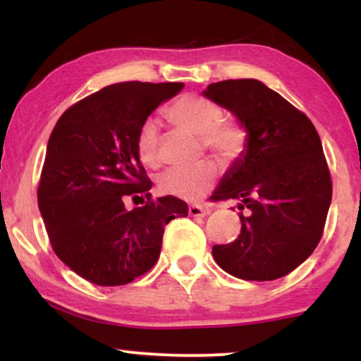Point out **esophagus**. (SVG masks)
<instances>
[{"label":"esophagus","mask_w":361,"mask_h":361,"mask_svg":"<svg viewBox=\"0 0 361 361\" xmlns=\"http://www.w3.org/2000/svg\"><path fill=\"white\" fill-rule=\"evenodd\" d=\"M189 214H190L192 216H205L207 214H210V210L207 209L205 205L192 204V205H189Z\"/></svg>","instance_id":"esophagus-1"}]
</instances>
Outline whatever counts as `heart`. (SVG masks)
I'll return each instance as SVG.
<instances>
[{
  "instance_id": "b5f03b06",
  "label": "heart",
  "mask_w": 361,
  "mask_h": 361,
  "mask_svg": "<svg viewBox=\"0 0 361 361\" xmlns=\"http://www.w3.org/2000/svg\"><path fill=\"white\" fill-rule=\"evenodd\" d=\"M172 125L200 135V142L225 161H235L243 154L248 131L236 118L224 116V108L212 98L199 93H187L172 102L166 110ZM136 152L146 167H159V133L154 121L142 123L136 135ZM219 166L212 159H202L192 166L172 167L157 177L161 194L182 200H199L215 185Z\"/></svg>"
}]
</instances>
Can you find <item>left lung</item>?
Here are the masks:
<instances>
[{"label": "left lung", "instance_id": "left-lung-1", "mask_svg": "<svg viewBox=\"0 0 361 361\" xmlns=\"http://www.w3.org/2000/svg\"><path fill=\"white\" fill-rule=\"evenodd\" d=\"M205 97L233 111L248 131L246 152L210 197L236 199L241 233L214 245L235 278L273 281L294 271L322 238L332 179L322 142L305 113L255 78L210 83Z\"/></svg>", "mask_w": 361, "mask_h": 361}]
</instances>
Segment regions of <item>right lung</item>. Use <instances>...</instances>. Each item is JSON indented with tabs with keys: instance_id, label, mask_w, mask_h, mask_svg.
<instances>
[{
	"instance_id": "add662e5",
	"label": "right lung",
	"mask_w": 361,
	"mask_h": 361,
	"mask_svg": "<svg viewBox=\"0 0 361 361\" xmlns=\"http://www.w3.org/2000/svg\"><path fill=\"white\" fill-rule=\"evenodd\" d=\"M184 87L180 82L108 85L63 111L47 142L37 204L54 253L97 286H123L161 255L164 226L187 216L184 200L152 199L136 152L146 118ZM126 198L145 205L124 209Z\"/></svg>"
}]
</instances>
